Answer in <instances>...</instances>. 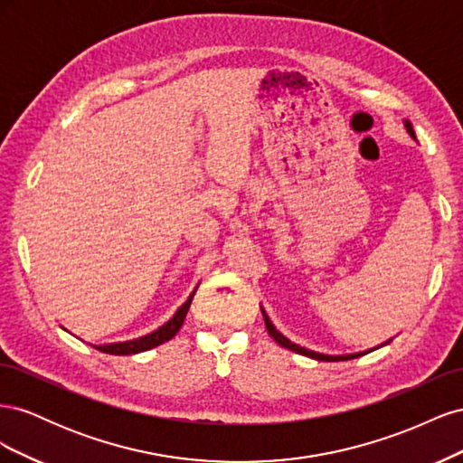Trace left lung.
I'll list each match as a JSON object with an SVG mask.
<instances>
[{"label": "left lung", "instance_id": "8db88e82", "mask_svg": "<svg viewBox=\"0 0 463 463\" xmlns=\"http://www.w3.org/2000/svg\"><path fill=\"white\" fill-rule=\"evenodd\" d=\"M405 128H408V133L415 138V133H413V128H411L410 121H405ZM262 318H264L266 330H269V334L272 335V338H274L279 345H282V347L289 349V352H296V354H301V355H307V357H313V359H318V361H347V359H355V357L363 355V354H354V355H322V354L311 352V349H305V347H301V345H298V344H293V342H289V340L286 338V335L279 334V332L274 328L270 318L266 317L264 311H262Z\"/></svg>", "mask_w": 463, "mask_h": 463}]
</instances>
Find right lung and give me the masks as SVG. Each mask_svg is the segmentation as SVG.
<instances>
[{
	"instance_id": "right-lung-1",
	"label": "right lung",
	"mask_w": 463,
	"mask_h": 463,
	"mask_svg": "<svg viewBox=\"0 0 463 463\" xmlns=\"http://www.w3.org/2000/svg\"><path fill=\"white\" fill-rule=\"evenodd\" d=\"M197 291V289H194ZM194 291L189 296V299L179 307L177 313L165 322L164 326H160L158 330H154L146 335H143V338H137V340H129V342H121V344H106V345H94L98 352H104V354H109V355H131V354H138V352H146V349H152L156 347L167 340H172L174 335L179 332L181 325H184V320L187 317V311L191 307V301H193V296Z\"/></svg>"
}]
</instances>
